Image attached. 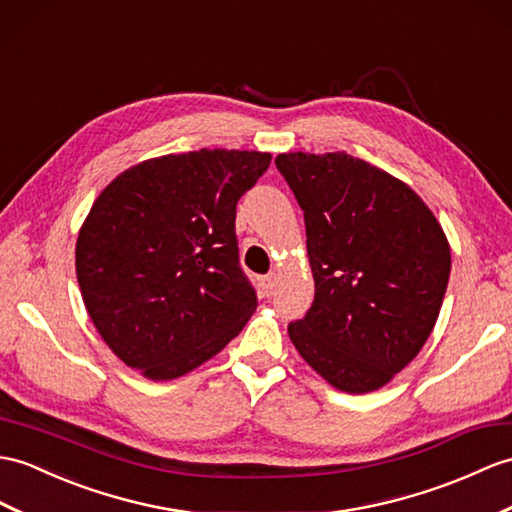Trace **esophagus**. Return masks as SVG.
I'll return each mask as SVG.
<instances>
[{"instance_id":"obj_1","label":"esophagus","mask_w":512,"mask_h":512,"mask_svg":"<svg viewBox=\"0 0 512 512\" xmlns=\"http://www.w3.org/2000/svg\"><path fill=\"white\" fill-rule=\"evenodd\" d=\"M259 288H261V292H264L266 296H272V292H275V288H277V275H275V272H270V275L261 277Z\"/></svg>"}]
</instances>
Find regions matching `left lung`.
<instances>
[{
    "instance_id": "obj_1",
    "label": "left lung",
    "mask_w": 512,
    "mask_h": 512,
    "mask_svg": "<svg viewBox=\"0 0 512 512\" xmlns=\"http://www.w3.org/2000/svg\"><path fill=\"white\" fill-rule=\"evenodd\" d=\"M303 209L314 303L288 325L301 358L351 395L386 386L430 338L449 242L417 192L347 152L275 159Z\"/></svg>"
}]
</instances>
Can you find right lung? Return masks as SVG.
I'll list each match as a JSON object with an SVG mask.
<instances>
[{"label":"right lung","mask_w":512,"mask_h":512,"mask_svg":"<svg viewBox=\"0 0 512 512\" xmlns=\"http://www.w3.org/2000/svg\"><path fill=\"white\" fill-rule=\"evenodd\" d=\"M270 159L224 148L165 154L95 198L76 275L95 329L126 366L176 379L240 334L257 294L240 268L235 205Z\"/></svg>","instance_id":"right-lung-1"}]
</instances>
